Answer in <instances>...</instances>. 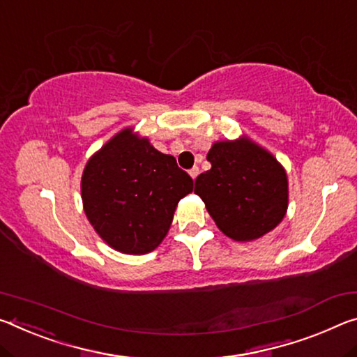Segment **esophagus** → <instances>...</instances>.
I'll list each match as a JSON object with an SVG mask.
<instances>
[{"mask_svg": "<svg viewBox=\"0 0 357 357\" xmlns=\"http://www.w3.org/2000/svg\"><path fill=\"white\" fill-rule=\"evenodd\" d=\"M199 173H200L199 167H194V168H190V169H189V174L192 176V179H195L197 176H199Z\"/></svg>", "mask_w": 357, "mask_h": 357, "instance_id": "esophagus-1", "label": "esophagus"}]
</instances>
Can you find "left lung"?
Wrapping results in <instances>:
<instances>
[{"instance_id":"1","label":"left lung","mask_w":357,"mask_h":357,"mask_svg":"<svg viewBox=\"0 0 357 357\" xmlns=\"http://www.w3.org/2000/svg\"><path fill=\"white\" fill-rule=\"evenodd\" d=\"M211 168L195 179L218 227L236 241L273 230L287 209V178L267 151L250 139L220 141L209 149Z\"/></svg>"}]
</instances>
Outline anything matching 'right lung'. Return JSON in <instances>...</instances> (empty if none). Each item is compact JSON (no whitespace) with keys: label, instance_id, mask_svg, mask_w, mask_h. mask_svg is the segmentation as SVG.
I'll list each match as a JSON object with an SVG mask.
<instances>
[{"label":"right lung","instance_id":"obj_1","mask_svg":"<svg viewBox=\"0 0 357 357\" xmlns=\"http://www.w3.org/2000/svg\"><path fill=\"white\" fill-rule=\"evenodd\" d=\"M194 181L173 155L152 148L127 128L90 158L82 174V202L90 224L107 245L146 254L160 245L178 202Z\"/></svg>","mask_w":357,"mask_h":357}]
</instances>
